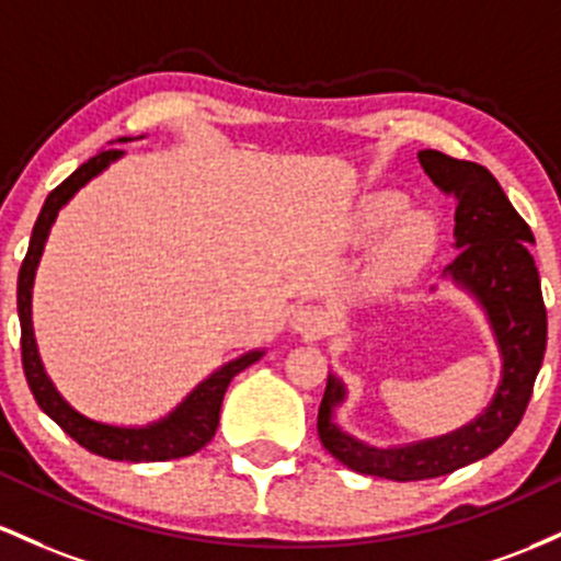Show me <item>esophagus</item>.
Returning <instances> with one entry per match:
<instances>
[{"label":"esophagus","mask_w":561,"mask_h":561,"mask_svg":"<svg viewBox=\"0 0 561 561\" xmlns=\"http://www.w3.org/2000/svg\"><path fill=\"white\" fill-rule=\"evenodd\" d=\"M291 329L294 333H299V336L320 339L329 331V312H325L323 307L314 305L299 307V310L291 314Z\"/></svg>","instance_id":"obj_1"}]
</instances>
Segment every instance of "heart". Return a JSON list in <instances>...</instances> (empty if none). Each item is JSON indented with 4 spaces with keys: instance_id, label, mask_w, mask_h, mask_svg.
I'll return each mask as SVG.
<instances>
[{
    "instance_id": "1",
    "label": "heart",
    "mask_w": 561,
    "mask_h": 561,
    "mask_svg": "<svg viewBox=\"0 0 561 561\" xmlns=\"http://www.w3.org/2000/svg\"><path fill=\"white\" fill-rule=\"evenodd\" d=\"M408 198L398 191H376L360 201L355 214V236L360 241L381 236L389 228L383 241L376 249L370 264V283L376 288L394 286L432 256L437 247V228L426 214H407Z\"/></svg>"
}]
</instances>
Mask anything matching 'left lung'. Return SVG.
<instances>
[{"instance_id": "left-lung-1", "label": "left lung", "mask_w": 561, "mask_h": 561, "mask_svg": "<svg viewBox=\"0 0 561 561\" xmlns=\"http://www.w3.org/2000/svg\"><path fill=\"white\" fill-rule=\"evenodd\" d=\"M419 163L439 191L456 198L453 249L458 254L443 275L467 291L488 318L501 355V381L488 408L469 424L439 437L379 448L339 426L336 408L347 400V387L329 374L318 411L323 448L357 474L394 482L450 474L501 448L525 416L546 352L543 294L527 247L535 238L499 180L480 163L450 159L439 150H419Z\"/></svg>"}]
</instances>
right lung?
<instances>
[{
    "label": "right lung",
    "instance_id": "obj_1",
    "mask_svg": "<svg viewBox=\"0 0 561 561\" xmlns=\"http://www.w3.org/2000/svg\"><path fill=\"white\" fill-rule=\"evenodd\" d=\"M131 137H118L116 142H129ZM124 150L108 148L100 150L94 159L81 163L77 172L68 180H62L47 201H44L39 219H36L34 232H31L28 254L21 264V275H18V318H21V350H23V370H26V381L34 392V400L47 413L55 424L60 426L68 437H73L81 448L98 456L111 458V461H172V458H185L204 448L214 437L219 426V408L222 398L228 392L232 376L247 370L264 355V350H249L236 360L219 365L214 374L206 376L204 381L180 402L174 411L159 421H150L145 426H116L94 421L84 413H79L62 394L58 392L53 379L44 370L34 336V320H31V294H34L36 267H39L44 243H47L49 230H53L58 211L68 204L87 182L103 174L113 161H118Z\"/></svg>",
    "mask_w": 561,
    "mask_h": 561
}]
</instances>
